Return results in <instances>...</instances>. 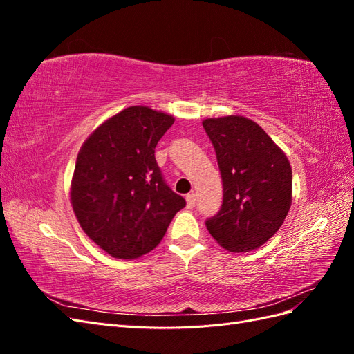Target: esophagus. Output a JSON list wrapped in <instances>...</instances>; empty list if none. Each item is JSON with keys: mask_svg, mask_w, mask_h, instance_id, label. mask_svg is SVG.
Segmentation results:
<instances>
[{"mask_svg": "<svg viewBox=\"0 0 354 354\" xmlns=\"http://www.w3.org/2000/svg\"><path fill=\"white\" fill-rule=\"evenodd\" d=\"M195 202H196L195 194H189V195H186V203H187V208H194V207H195Z\"/></svg>", "mask_w": 354, "mask_h": 354, "instance_id": "esophagus-1", "label": "esophagus"}]
</instances>
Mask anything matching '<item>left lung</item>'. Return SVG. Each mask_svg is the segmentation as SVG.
Wrapping results in <instances>:
<instances>
[{"label": "left lung", "instance_id": "1", "mask_svg": "<svg viewBox=\"0 0 354 354\" xmlns=\"http://www.w3.org/2000/svg\"><path fill=\"white\" fill-rule=\"evenodd\" d=\"M202 125L216 149L224 194L217 216L205 223L207 229L230 252L259 248L281 229L291 208V164L248 118H207Z\"/></svg>", "mask_w": 354, "mask_h": 354}]
</instances>
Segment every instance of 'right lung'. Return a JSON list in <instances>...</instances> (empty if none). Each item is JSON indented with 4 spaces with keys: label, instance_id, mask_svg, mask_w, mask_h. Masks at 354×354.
Returning <instances> with one entry per match:
<instances>
[{
    "label": "right lung",
    "instance_id": "right-lung-1",
    "mask_svg": "<svg viewBox=\"0 0 354 354\" xmlns=\"http://www.w3.org/2000/svg\"><path fill=\"white\" fill-rule=\"evenodd\" d=\"M174 116L130 106L100 124L80 149L71 203L85 234L115 259L152 251L186 201L160 174L155 147Z\"/></svg>",
    "mask_w": 354,
    "mask_h": 354
}]
</instances>
